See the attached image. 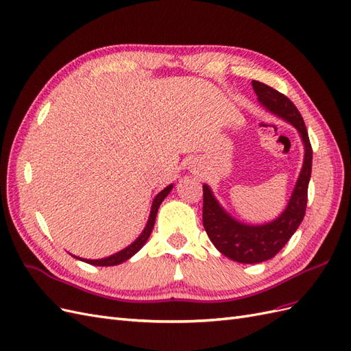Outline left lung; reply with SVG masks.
I'll return each mask as SVG.
<instances>
[{"label":"left lung","mask_w":351,"mask_h":351,"mask_svg":"<svg viewBox=\"0 0 351 351\" xmlns=\"http://www.w3.org/2000/svg\"><path fill=\"white\" fill-rule=\"evenodd\" d=\"M252 86L265 110L290 123L299 132L304 146V158L289 204L280 217L265 224H246L231 217L221 206L210 187L204 184V227L206 234L224 256L240 263L268 261L291 239L304 217L307 187L312 174V146L299 110L285 95L268 84L252 80Z\"/></svg>","instance_id":"8db88e82"}]
</instances>
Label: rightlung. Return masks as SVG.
Masks as SVG:
<instances>
[{"mask_svg": "<svg viewBox=\"0 0 351 351\" xmlns=\"http://www.w3.org/2000/svg\"><path fill=\"white\" fill-rule=\"evenodd\" d=\"M171 190H173V184H169V186H167L164 190H161V192H159V193L155 196V199H154V202H152L149 219H147V222H146V227H145L143 231L141 232V236L137 237V239L130 244V246H127V247H124L123 250L111 254V256L102 258V259H82V258H79V256H74V254H71V256L79 259V261L86 262V263H89V265H95V267H114V265H120V263L125 262L127 259H130V258L133 256V254H136L137 252H139V250L145 246V243L147 241V239H149L151 232H152V230H154V226H155V219H156V214H158L159 205L162 204V200L168 196V193L171 192Z\"/></svg>", "mask_w": 351, "mask_h": 351, "instance_id": "1", "label": "right lung"}]
</instances>
